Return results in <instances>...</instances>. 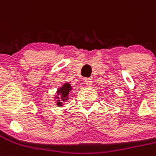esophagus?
<instances>
[{
    "label": "esophagus",
    "instance_id": "esophagus-1",
    "mask_svg": "<svg viewBox=\"0 0 156 156\" xmlns=\"http://www.w3.org/2000/svg\"><path fill=\"white\" fill-rule=\"evenodd\" d=\"M84 83L86 84L87 86H91L92 85V80L90 78H86L84 79Z\"/></svg>",
    "mask_w": 156,
    "mask_h": 156
}]
</instances>
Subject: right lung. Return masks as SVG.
<instances>
[{
	"label": "right lung",
	"instance_id": "add662e5",
	"mask_svg": "<svg viewBox=\"0 0 156 156\" xmlns=\"http://www.w3.org/2000/svg\"><path fill=\"white\" fill-rule=\"evenodd\" d=\"M71 90H72V85L69 83H64L61 87H59L56 92V95L54 98L56 100L57 105L58 107H62L63 103L68 101L69 98V93Z\"/></svg>",
	"mask_w": 156,
	"mask_h": 156
}]
</instances>
